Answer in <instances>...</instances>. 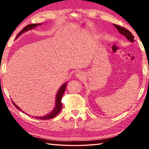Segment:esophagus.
<instances>
[{"label": "esophagus", "instance_id": "esophagus-1", "mask_svg": "<svg viewBox=\"0 0 149 149\" xmlns=\"http://www.w3.org/2000/svg\"><path fill=\"white\" fill-rule=\"evenodd\" d=\"M76 77L78 78V79H84V78L85 77V74H84V72H77V74H76Z\"/></svg>", "mask_w": 149, "mask_h": 149}]
</instances>
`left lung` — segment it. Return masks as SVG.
<instances>
[{"label": "left lung", "mask_w": 149, "mask_h": 149, "mask_svg": "<svg viewBox=\"0 0 149 149\" xmlns=\"http://www.w3.org/2000/svg\"><path fill=\"white\" fill-rule=\"evenodd\" d=\"M114 26L116 27V29L118 30V31L120 32V33H121L123 35H124V36L126 37V39L129 40L130 42H133L135 41L134 36H133L132 33H131L129 30H127V29H125L123 27L118 26V25L114 24Z\"/></svg>", "instance_id": "left-lung-1"}]
</instances>
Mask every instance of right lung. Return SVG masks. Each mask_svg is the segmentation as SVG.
I'll list each match as a JSON object with an SVG mask.
<instances>
[{"mask_svg":"<svg viewBox=\"0 0 149 149\" xmlns=\"http://www.w3.org/2000/svg\"><path fill=\"white\" fill-rule=\"evenodd\" d=\"M41 24H33L27 25V26L24 27L23 29H22V31L19 33V34L17 35L16 38H17V37H18L22 33H23L24 32L28 31V30H29V29H33L35 27H37V26H38V25L39 26H41ZM66 85H67V84L66 83H65V84H64L62 85L61 87L59 89L58 91L56 96V103H55V107L54 108V110H52L51 112L49 113V114L45 116H42V117L35 116V117H34L35 118H37V119H40V120H49V119H51V118H54L58 114V113L60 112V110H61V109H62V104L61 100H62V96H63V95H64V93L65 91V87H66ZM12 102H13V104L15 106V107H16V108H17V109L19 110H21L19 109V108L17 107V105H16V104H14V102L13 101H12Z\"/></svg>","mask_w":149,"mask_h":149,"instance_id":"obj_1","label":"right lung"}]
</instances>
